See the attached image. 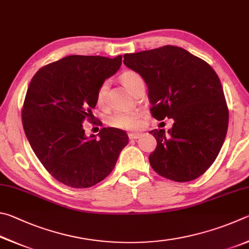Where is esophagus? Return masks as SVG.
Instances as JSON below:
<instances>
[{
	"label": "esophagus",
	"instance_id": "34e87169",
	"mask_svg": "<svg viewBox=\"0 0 249 249\" xmlns=\"http://www.w3.org/2000/svg\"><path fill=\"white\" fill-rule=\"evenodd\" d=\"M128 137L130 140H137V139L141 137V133H129Z\"/></svg>",
	"mask_w": 249,
	"mask_h": 249
}]
</instances>
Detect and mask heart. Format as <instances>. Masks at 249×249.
<instances>
[{
    "instance_id": "1",
    "label": "heart",
    "mask_w": 249,
    "mask_h": 249,
    "mask_svg": "<svg viewBox=\"0 0 249 249\" xmlns=\"http://www.w3.org/2000/svg\"><path fill=\"white\" fill-rule=\"evenodd\" d=\"M120 82L127 89L130 93L134 95L137 89L143 83V78L140 74L134 71H125L120 74ZM108 83L104 81L100 83L97 91H96V102L99 106H104L106 103V93H107ZM141 116L140 110H130V111H116L107 117L106 122L109 127L120 129V130H136L141 125Z\"/></svg>"
}]
</instances>
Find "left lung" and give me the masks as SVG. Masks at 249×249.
Returning a JSON list of instances; mask_svg holds the SVG:
<instances>
[{
    "label": "left lung",
    "mask_w": 249,
    "mask_h": 249,
    "mask_svg": "<svg viewBox=\"0 0 249 249\" xmlns=\"http://www.w3.org/2000/svg\"><path fill=\"white\" fill-rule=\"evenodd\" d=\"M124 58L146 83L151 115L156 120L174 119L168 132H150L158 142L149 156L152 168L178 182L203 175L219 155L229 125V108L214 70L175 46L125 53Z\"/></svg>",
    "instance_id": "left-lung-1"
}]
</instances>
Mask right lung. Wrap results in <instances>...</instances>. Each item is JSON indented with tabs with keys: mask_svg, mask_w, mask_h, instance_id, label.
<instances>
[{
	"mask_svg": "<svg viewBox=\"0 0 249 249\" xmlns=\"http://www.w3.org/2000/svg\"><path fill=\"white\" fill-rule=\"evenodd\" d=\"M122 55H69L39 69L25 96L21 121L35 154L48 173L72 188L105 179L128 144L124 130L103 128L99 139L85 136L93 121L96 91L119 70Z\"/></svg>",
	"mask_w": 249,
	"mask_h": 249,
	"instance_id": "right-lung-1",
	"label": "right lung"
}]
</instances>
